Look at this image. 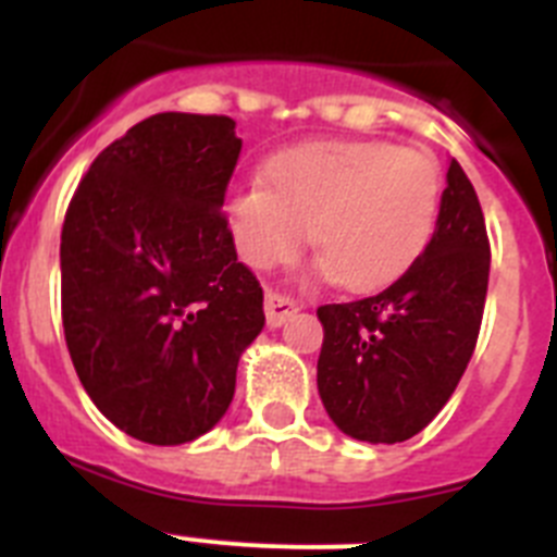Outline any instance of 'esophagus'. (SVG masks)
Masks as SVG:
<instances>
[{
    "label": "esophagus",
    "mask_w": 557,
    "mask_h": 557,
    "mask_svg": "<svg viewBox=\"0 0 557 557\" xmlns=\"http://www.w3.org/2000/svg\"><path fill=\"white\" fill-rule=\"evenodd\" d=\"M298 312V304L287 295H278V293H268L264 298V318H268V326L270 329H278Z\"/></svg>",
    "instance_id": "esophagus-1"
}]
</instances>
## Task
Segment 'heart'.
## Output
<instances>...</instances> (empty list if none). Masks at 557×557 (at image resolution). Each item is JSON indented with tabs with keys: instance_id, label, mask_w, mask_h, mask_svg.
<instances>
[{
	"instance_id": "obj_1",
	"label": "heart",
	"mask_w": 557,
	"mask_h": 557,
	"mask_svg": "<svg viewBox=\"0 0 557 557\" xmlns=\"http://www.w3.org/2000/svg\"><path fill=\"white\" fill-rule=\"evenodd\" d=\"M441 198L444 178L430 152L393 141H314L275 156L268 184L234 186L225 218L253 268L295 256L312 231L323 273L362 293L391 284L424 253Z\"/></svg>"
}]
</instances>
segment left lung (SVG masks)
<instances>
[{
  "instance_id": "1",
  "label": "left lung",
  "mask_w": 557,
  "mask_h": 557,
  "mask_svg": "<svg viewBox=\"0 0 557 557\" xmlns=\"http://www.w3.org/2000/svg\"><path fill=\"white\" fill-rule=\"evenodd\" d=\"M491 243L480 200L455 159L437 228L382 293L318 307V391L329 418L368 444H401L455 393L482 326Z\"/></svg>"
}]
</instances>
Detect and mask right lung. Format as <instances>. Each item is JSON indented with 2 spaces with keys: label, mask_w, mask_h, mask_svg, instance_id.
Returning a JSON list of instances; mask_svg holds the SVG:
<instances>
[{
  "label": "right lung",
  "mask_w": 557,
  "mask_h": 557,
  "mask_svg": "<svg viewBox=\"0 0 557 557\" xmlns=\"http://www.w3.org/2000/svg\"><path fill=\"white\" fill-rule=\"evenodd\" d=\"M218 113L147 116L106 147L69 200L61 318L97 410L136 441L178 446L228 410L264 326L223 203L243 139Z\"/></svg>",
  "instance_id": "right-lung-1"
}]
</instances>
